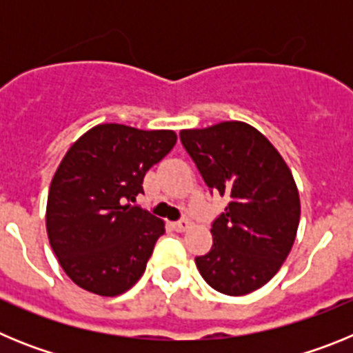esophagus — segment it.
<instances>
[{
  "label": "esophagus",
  "instance_id": "esophagus-1",
  "mask_svg": "<svg viewBox=\"0 0 353 353\" xmlns=\"http://www.w3.org/2000/svg\"><path fill=\"white\" fill-rule=\"evenodd\" d=\"M173 228L176 230V232H187V230L191 228V221L182 219V221H179V223H174Z\"/></svg>",
  "mask_w": 353,
  "mask_h": 353
}]
</instances>
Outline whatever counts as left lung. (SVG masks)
Masks as SVG:
<instances>
[{
  "label": "left lung",
  "instance_id": "1",
  "mask_svg": "<svg viewBox=\"0 0 353 353\" xmlns=\"http://www.w3.org/2000/svg\"><path fill=\"white\" fill-rule=\"evenodd\" d=\"M180 139L205 183L230 199L196 267L217 292L248 295L267 285L292 251L301 221L297 183L272 143L244 121L180 130Z\"/></svg>",
  "mask_w": 353,
  "mask_h": 353
}]
</instances>
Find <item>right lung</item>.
I'll list each match as a JSON object with an SVG mask.
<instances>
[{
    "mask_svg": "<svg viewBox=\"0 0 353 353\" xmlns=\"http://www.w3.org/2000/svg\"><path fill=\"white\" fill-rule=\"evenodd\" d=\"M174 143L173 130L101 123L61 159L49 187L46 228L61 269L79 288L117 297L139 281L164 221L129 201Z\"/></svg>",
    "mask_w": 353,
    "mask_h": 353,
    "instance_id": "1",
    "label": "right lung"
}]
</instances>
